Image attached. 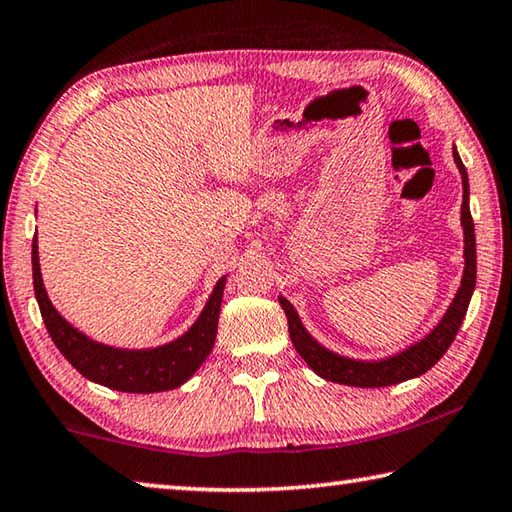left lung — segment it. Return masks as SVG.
<instances>
[{"label": "left lung", "instance_id": "8db88e82", "mask_svg": "<svg viewBox=\"0 0 512 512\" xmlns=\"http://www.w3.org/2000/svg\"><path fill=\"white\" fill-rule=\"evenodd\" d=\"M454 162L458 171H461L463 180V205H461V225H463V277L461 287H458L454 300L449 302L443 318L438 320L429 334H424L420 341L406 345L404 350L391 354L384 359H352L343 357L339 352L327 350L325 345H320L314 336L307 332V327L302 325L296 307L284 296H277L280 305L287 314L289 320V336L293 348L298 350L302 359L307 361V366L316 372L318 377L334 384L345 386H357V388H381V386H395L402 384L406 379L420 377L424 372L436 366L438 359L447 352L452 345L454 336L461 327L467 305H470L474 284H476V237H474V221L470 214V183H467V171L463 167L461 155H458L454 146Z\"/></svg>", "mask_w": 512, "mask_h": 512}]
</instances>
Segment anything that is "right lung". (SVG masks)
I'll list each match as a JSON object with an SVG mask.
<instances>
[{
    "instance_id": "1",
    "label": "right lung",
    "mask_w": 512,
    "mask_h": 512,
    "mask_svg": "<svg viewBox=\"0 0 512 512\" xmlns=\"http://www.w3.org/2000/svg\"><path fill=\"white\" fill-rule=\"evenodd\" d=\"M31 264L33 289H36L40 314L42 320H45L51 341L56 343L60 354L94 384L108 386L112 391L121 393L173 391V388L183 386L187 379H192L194 372L210 357L216 339V327H219L225 280H228L225 275L214 284L203 311L183 336L158 345V348L128 350L90 339L81 329L67 323L60 316V311L51 305L40 273L38 237H33Z\"/></svg>"
}]
</instances>
